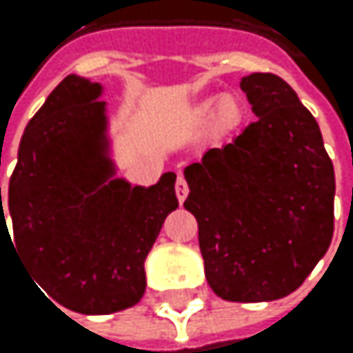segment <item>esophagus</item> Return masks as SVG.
Segmentation results:
<instances>
[{"mask_svg":"<svg viewBox=\"0 0 353 353\" xmlns=\"http://www.w3.org/2000/svg\"><path fill=\"white\" fill-rule=\"evenodd\" d=\"M175 194H178V201L182 203L188 194V184L186 180L182 178V175H178V180H175Z\"/></svg>","mask_w":353,"mask_h":353,"instance_id":"obj_1","label":"esophagus"}]
</instances>
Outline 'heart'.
<instances>
[{"label":"heart","mask_w":353,"mask_h":353,"mask_svg":"<svg viewBox=\"0 0 353 353\" xmlns=\"http://www.w3.org/2000/svg\"><path fill=\"white\" fill-rule=\"evenodd\" d=\"M203 114L214 116V125L218 129H233L241 120V103L233 94H224V97L210 99L203 105Z\"/></svg>","instance_id":"heart-1"}]
</instances>
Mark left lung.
<instances>
[{"mask_svg": "<svg viewBox=\"0 0 353 353\" xmlns=\"http://www.w3.org/2000/svg\"><path fill=\"white\" fill-rule=\"evenodd\" d=\"M256 118L241 135L184 169L210 288L261 303L294 292L334 230V169L320 127L288 82L250 74Z\"/></svg>", "mask_w": 353, "mask_h": 353, "instance_id": "left-lung-1", "label": "left lung"}]
</instances>
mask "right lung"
Instances as JSON below:
<instances>
[{
  "mask_svg": "<svg viewBox=\"0 0 353 353\" xmlns=\"http://www.w3.org/2000/svg\"><path fill=\"white\" fill-rule=\"evenodd\" d=\"M101 92L72 74L48 94L23 133L6 203L39 292L78 314L139 303L143 261L178 208L173 171L148 188L116 178ZM6 218L0 188V237Z\"/></svg>",
  "mask_w": 353,
  "mask_h": 353,
  "instance_id": "obj_1",
  "label": "right lung"
}]
</instances>
